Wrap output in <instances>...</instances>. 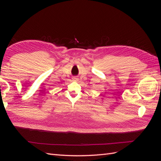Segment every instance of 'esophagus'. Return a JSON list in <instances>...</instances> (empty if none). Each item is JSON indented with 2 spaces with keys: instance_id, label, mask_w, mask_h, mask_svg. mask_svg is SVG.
<instances>
[{
  "instance_id": "34e87169",
  "label": "esophagus",
  "mask_w": 161,
  "mask_h": 161,
  "mask_svg": "<svg viewBox=\"0 0 161 161\" xmlns=\"http://www.w3.org/2000/svg\"><path fill=\"white\" fill-rule=\"evenodd\" d=\"M72 79H73V80H75V81H77V80H79V79H78V78H77L76 76H75V77H73V78H72Z\"/></svg>"
}]
</instances>
